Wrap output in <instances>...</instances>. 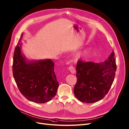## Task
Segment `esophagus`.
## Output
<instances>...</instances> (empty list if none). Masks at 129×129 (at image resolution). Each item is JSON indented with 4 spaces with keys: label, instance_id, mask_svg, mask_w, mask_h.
I'll return each mask as SVG.
<instances>
[{
    "label": "esophagus",
    "instance_id": "34e87169",
    "mask_svg": "<svg viewBox=\"0 0 129 129\" xmlns=\"http://www.w3.org/2000/svg\"><path fill=\"white\" fill-rule=\"evenodd\" d=\"M68 68H69V71L71 72L72 74H75V73H76V69H75V67L73 66V65H71V66H69Z\"/></svg>",
    "mask_w": 129,
    "mask_h": 129
}]
</instances>
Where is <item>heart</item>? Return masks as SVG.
<instances>
[{
    "mask_svg": "<svg viewBox=\"0 0 129 129\" xmlns=\"http://www.w3.org/2000/svg\"><path fill=\"white\" fill-rule=\"evenodd\" d=\"M89 53V50H85L83 51L82 52H81L80 53V55L81 56H86Z\"/></svg>",
    "mask_w": 129,
    "mask_h": 129,
    "instance_id": "b5f03b06",
    "label": "heart"
}]
</instances>
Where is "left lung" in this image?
<instances>
[{
	"label": "left lung",
	"instance_id": "1",
	"mask_svg": "<svg viewBox=\"0 0 129 129\" xmlns=\"http://www.w3.org/2000/svg\"><path fill=\"white\" fill-rule=\"evenodd\" d=\"M113 51L108 59L101 63L78 61L77 83L74 92L81 102L94 103L103 99L109 92L115 76L116 60Z\"/></svg>",
	"mask_w": 129,
	"mask_h": 129
}]
</instances>
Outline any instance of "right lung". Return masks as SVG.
Returning <instances> with one entry per match:
<instances>
[{"label":"right lung","instance_id":"1","mask_svg":"<svg viewBox=\"0 0 129 129\" xmlns=\"http://www.w3.org/2000/svg\"><path fill=\"white\" fill-rule=\"evenodd\" d=\"M21 34L15 48L13 75L21 94L29 101L44 103L56 95L58 82L54 72V63L50 59L27 60L21 51Z\"/></svg>","mask_w":129,"mask_h":129}]
</instances>
